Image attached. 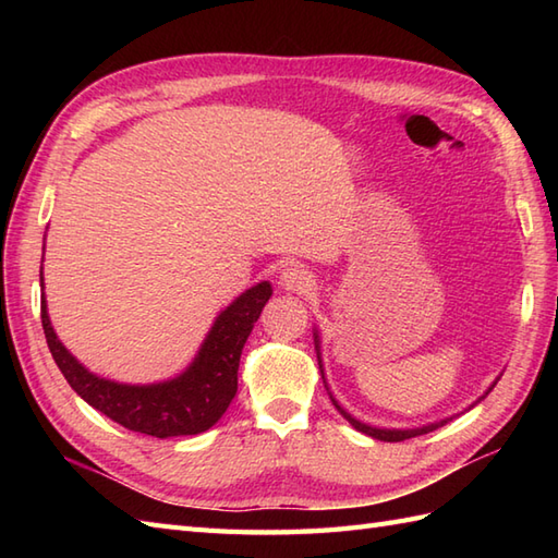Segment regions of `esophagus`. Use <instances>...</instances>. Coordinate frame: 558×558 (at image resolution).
Returning <instances> with one entry per match:
<instances>
[{
	"instance_id": "obj_1",
	"label": "esophagus",
	"mask_w": 558,
	"mask_h": 558,
	"mask_svg": "<svg viewBox=\"0 0 558 558\" xmlns=\"http://www.w3.org/2000/svg\"><path fill=\"white\" fill-rule=\"evenodd\" d=\"M278 280H280V288L288 292L306 294L310 290H314V276L304 266H298V264L282 268Z\"/></svg>"
}]
</instances>
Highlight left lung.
<instances>
[{
  "label": "left lung",
  "mask_w": 558,
  "mask_h": 558,
  "mask_svg": "<svg viewBox=\"0 0 558 558\" xmlns=\"http://www.w3.org/2000/svg\"><path fill=\"white\" fill-rule=\"evenodd\" d=\"M314 348H316V357H318V369H322V378H324V386H326V390H328V384H326V376H324V360H322V338H318V330L314 328ZM496 381H499V378H496ZM496 381L487 388V393H484L482 398H487L489 396V390L496 386ZM328 396H330V400H333V405H336V410L342 414V417H345L354 429L357 432H362V434H366V436H372V438H376V441H388V444H396V441H405V438H412V436H422V434H429V432H434V429H438V426H444L448 420H453V417H446V420H441V422H432V424H424V426H414V429H381V426H372V424H364V422H360L357 417H352V414L340 405V402L333 398V393H330L328 390ZM480 398V400H482ZM477 400V402H480ZM472 405H475V402H472ZM470 405V408H472Z\"/></svg>",
  "instance_id": "left-lung-1"
}]
</instances>
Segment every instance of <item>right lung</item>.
<instances>
[{"mask_svg":"<svg viewBox=\"0 0 558 558\" xmlns=\"http://www.w3.org/2000/svg\"><path fill=\"white\" fill-rule=\"evenodd\" d=\"M40 288L45 290L43 270ZM270 294V282L260 280L254 288L244 290L240 298H234V302L216 316L192 364L182 374L158 384H120L88 372L57 338L50 314H47L45 292L40 300V318L47 348L59 372L90 408L126 426L129 432L156 438L194 436L210 429L230 408L236 393L242 348Z\"/></svg>","mask_w":558,"mask_h":558,"instance_id":"add662e5","label":"right lung"}]
</instances>
